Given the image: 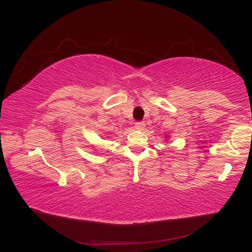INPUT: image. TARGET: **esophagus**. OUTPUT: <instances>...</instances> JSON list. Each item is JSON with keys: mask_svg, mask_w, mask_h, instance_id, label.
Segmentation results:
<instances>
[{"mask_svg": "<svg viewBox=\"0 0 252 252\" xmlns=\"http://www.w3.org/2000/svg\"><path fill=\"white\" fill-rule=\"evenodd\" d=\"M144 128H145V123H144V122H136L135 123V129L143 130Z\"/></svg>", "mask_w": 252, "mask_h": 252, "instance_id": "34e87169", "label": "esophagus"}]
</instances>
